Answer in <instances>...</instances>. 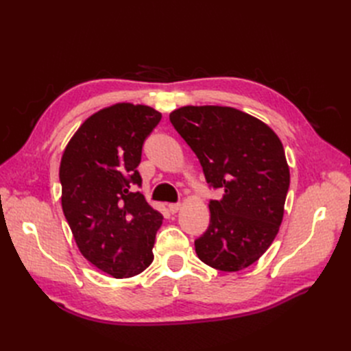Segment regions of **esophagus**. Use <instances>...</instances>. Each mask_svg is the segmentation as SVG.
Returning <instances> with one entry per match:
<instances>
[{
	"label": "esophagus",
	"mask_w": 351,
	"mask_h": 351,
	"mask_svg": "<svg viewBox=\"0 0 351 351\" xmlns=\"http://www.w3.org/2000/svg\"><path fill=\"white\" fill-rule=\"evenodd\" d=\"M180 208H182V205H180V204H169L168 205V209H169V212H171V214H177Z\"/></svg>",
	"instance_id": "34e87169"
}]
</instances>
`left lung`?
<instances>
[{"label":"left lung","instance_id":"8db88e82","mask_svg":"<svg viewBox=\"0 0 351 351\" xmlns=\"http://www.w3.org/2000/svg\"><path fill=\"white\" fill-rule=\"evenodd\" d=\"M169 121L190 146L209 186L210 222L197 240L199 259L236 272L250 267L272 244L284 215L290 169L280 137L269 125L231 107H182Z\"/></svg>","mask_w":351,"mask_h":351}]
</instances>
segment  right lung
Listing matches in <instances>:
<instances>
[{"instance_id": "1", "label": "right lung", "mask_w": 351, "mask_h": 351, "mask_svg": "<svg viewBox=\"0 0 351 351\" xmlns=\"http://www.w3.org/2000/svg\"><path fill=\"white\" fill-rule=\"evenodd\" d=\"M161 112L121 102L90 115L60 164L61 206L80 253L114 278H130L154 261L162 215L132 186L142 184V146Z\"/></svg>"}]
</instances>
